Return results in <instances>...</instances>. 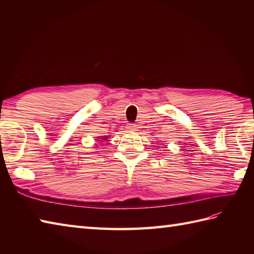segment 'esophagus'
<instances>
[{
	"label": "esophagus",
	"mask_w": 254,
	"mask_h": 254,
	"mask_svg": "<svg viewBox=\"0 0 254 254\" xmlns=\"http://www.w3.org/2000/svg\"><path fill=\"white\" fill-rule=\"evenodd\" d=\"M127 128L128 131H131V132H134V131H136L137 130V127H136V124H132V123H128L127 126Z\"/></svg>",
	"instance_id": "34e87169"
}]
</instances>
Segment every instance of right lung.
Instances as JSON below:
<instances>
[{
    "instance_id": "obj_1",
    "label": "right lung",
    "mask_w": 254,
    "mask_h": 254,
    "mask_svg": "<svg viewBox=\"0 0 254 254\" xmlns=\"http://www.w3.org/2000/svg\"><path fill=\"white\" fill-rule=\"evenodd\" d=\"M107 138V136H105V138H101V139H106Z\"/></svg>"
}]
</instances>
